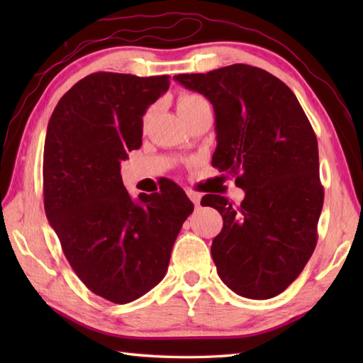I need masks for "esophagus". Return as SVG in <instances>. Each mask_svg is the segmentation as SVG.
I'll return each instance as SVG.
<instances>
[{
    "instance_id": "obj_1",
    "label": "esophagus",
    "mask_w": 363,
    "mask_h": 363,
    "mask_svg": "<svg viewBox=\"0 0 363 363\" xmlns=\"http://www.w3.org/2000/svg\"><path fill=\"white\" fill-rule=\"evenodd\" d=\"M187 196L190 198V201L194 203L195 206H199V201H201V195H199L198 191H194V190H187Z\"/></svg>"
}]
</instances>
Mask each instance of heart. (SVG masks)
I'll use <instances>...</instances> for the list:
<instances>
[{"label":"heart","instance_id":"b5f03b06","mask_svg":"<svg viewBox=\"0 0 363 363\" xmlns=\"http://www.w3.org/2000/svg\"><path fill=\"white\" fill-rule=\"evenodd\" d=\"M201 96L198 95H182L179 96V99H177V111H179V115L190 111L191 107H194L198 101H201Z\"/></svg>","mask_w":363,"mask_h":363}]
</instances>
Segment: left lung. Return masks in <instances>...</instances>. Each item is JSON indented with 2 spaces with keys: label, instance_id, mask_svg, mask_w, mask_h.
<instances>
[{
  "label": "left lung",
  "instance_id": "1",
  "mask_svg": "<svg viewBox=\"0 0 363 363\" xmlns=\"http://www.w3.org/2000/svg\"><path fill=\"white\" fill-rule=\"evenodd\" d=\"M213 106L212 165L235 176L240 206L206 195L223 217L211 251L218 276L237 295L268 299L303 272L317 246L323 209L318 143L295 94L262 68L234 64L177 74Z\"/></svg>",
  "mask_w": 363,
  "mask_h": 363
}]
</instances>
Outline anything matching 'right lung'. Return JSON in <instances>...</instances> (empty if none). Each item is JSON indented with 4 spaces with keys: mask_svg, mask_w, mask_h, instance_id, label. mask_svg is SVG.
<instances>
[{
    "mask_svg": "<svg viewBox=\"0 0 363 363\" xmlns=\"http://www.w3.org/2000/svg\"><path fill=\"white\" fill-rule=\"evenodd\" d=\"M168 87L165 74L91 73L59 99L46 129V218L84 285L115 304L164 279L173 243L194 212L172 181L133 201L120 174L121 160L142 146L146 109Z\"/></svg>",
    "mask_w": 363,
    "mask_h": 363,
    "instance_id": "right-lung-1",
    "label": "right lung"
}]
</instances>
